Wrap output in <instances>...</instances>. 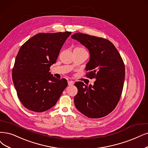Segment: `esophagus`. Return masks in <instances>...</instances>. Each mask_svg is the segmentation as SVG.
Wrapping results in <instances>:
<instances>
[{"mask_svg": "<svg viewBox=\"0 0 148 148\" xmlns=\"http://www.w3.org/2000/svg\"><path fill=\"white\" fill-rule=\"evenodd\" d=\"M68 84L69 86H73L74 85V82L72 81V80L68 81Z\"/></svg>", "mask_w": 148, "mask_h": 148, "instance_id": "34e87169", "label": "esophagus"}]
</instances>
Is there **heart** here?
Wrapping results in <instances>:
<instances>
[{"label": "heart", "instance_id": "1", "mask_svg": "<svg viewBox=\"0 0 148 148\" xmlns=\"http://www.w3.org/2000/svg\"><path fill=\"white\" fill-rule=\"evenodd\" d=\"M79 48H81V49H83V48H82V47H79Z\"/></svg>", "mask_w": 148, "mask_h": 148}]
</instances>
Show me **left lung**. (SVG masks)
I'll return each mask as SVG.
<instances>
[{
	"instance_id": "obj_1",
	"label": "left lung",
	"mask_w": 148,
	"mask_h": 148,
	"mask_svg": "<svg viewBox=\"0 0 148 148\" xmlns=\"http://www.w3.org/2000/svg\"><path fill=\"white\" fill-rule=\"evenodd\" d=\"M88 48L90 60L86 77L96 78L94 85L77 82L78 92L74 101L77 110L90 118H99L111 113L121 97L125 79V66L116 48L103 38L76 33L71 36Z\"/></svg>"
}]
</instances>
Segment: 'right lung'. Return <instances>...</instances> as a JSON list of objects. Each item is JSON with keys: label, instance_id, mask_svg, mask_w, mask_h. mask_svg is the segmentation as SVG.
Masks as SVG:
<instances>
[{"label": "right lung", "instance_id": "1", "mask_svg": "<svg viewBox=\"0 0 148 148\" xmlns=\"http://www.w3.org/2000/svg\"><path fill=\"white\" fill-rule=\"evenodd\" d=\"M71 32L40 33L22 46L16 57L12 79L17 95L26 108L43 112L57 102L68 85L49 72Z\"/></svg>", "mask_w": 148, "mask_h": 148}]
</instances>
